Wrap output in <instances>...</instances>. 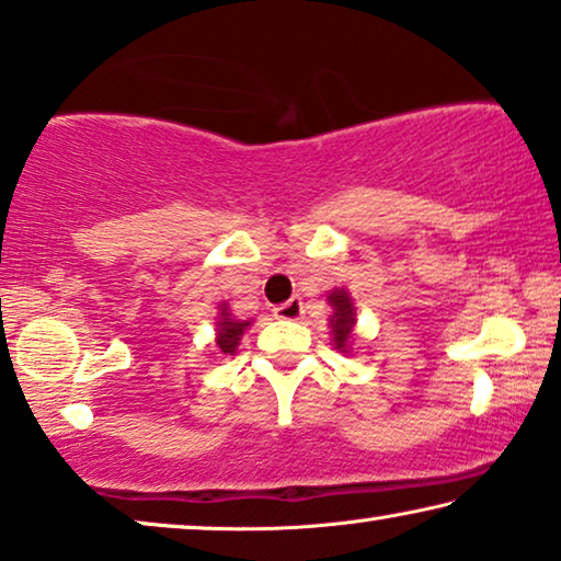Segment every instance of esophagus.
<instances>
[{
  "label": "esophagus",
  "mask_w": 561,
  "mask_h": 561,
  "mask_svg": "<svg viewBox=\"0 0 561 561\" xmlns=\"http://www.w3.org/2000/svg\"><path fill=\"white\" fill-rule=\"evenodd\" d=\"M302 312H305L302 299L299 297H291V299H287V302L274 307V318H279V320H299L302 318Z\"/></svg>",
  "instance_id": "esophagus-1"
}]
</instances>
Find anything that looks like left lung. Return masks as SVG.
<instances>
[{
  "label": "left lung",
  "instance_id": "1",
  "mask_svg": "<svg viewBox=\"0 0 561 561\" xmlns=\"http://www.w3.org/2000/svg\"><path fill=\"white\" fill-rule=\"evenodd\" d=\"M328 302L333 307V314H330V333H333L335 351L351 353L353 328H356V307H353L351 291L333 289L328 295Z\"/></svg>",
  "mask_w": 561,
  "mask_h": 561
}]
</instances>
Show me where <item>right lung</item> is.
<instances>
[{
  "instance_id": "1",
  "label": "right lung",
  "mask_w": 561,
  "mask_h": 561,
  "mask_svg": "<svg viewBox=\"0 0 561 561\" xmlns=\"http://www.w3.org/2000/svg\"><path fill=\"white\" fill-rule=\"evenodd\" d=\"M251 325V320H236L231 312H228V302L220 305V312H218V322H216V343L224 356H233L236 348H239V341L243 335V330Z\"/></svg>"
}]
</instances>
